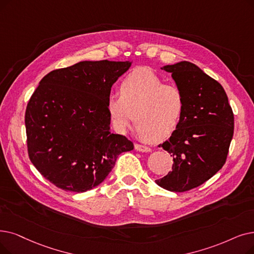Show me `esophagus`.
<instances>
[{
    "instance_id": "obj_1",
    "label": "esophagus",
    "mask_w": 254,
    "mask_h": 254,
    "mask_svg": "<svg viewBox=\"0 0 254 254\" xmlns=\"http://www.w3.org/2000/svg\"><path fill=\"white\" fill-rule=\"evenodd\" d=\"M135 149L138 150V151H142V152H149L151 150L150 147L145 146L143 144H138V143H136V144H135Z\"/></svg>"
}]
</instances>
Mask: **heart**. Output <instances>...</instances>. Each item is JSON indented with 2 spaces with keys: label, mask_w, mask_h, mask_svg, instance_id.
<instances>
[{
  "label": "heart",
  "mask_w": 254,
  "mask_h": 254,
  "mask_svg": "<svg viewBox=\"0 0 254 254\" xmlns=\"http://www.w3.org/2000/svg\"><path fill=\"white\" fill-rule=\"evenodd\" d=\"M108 98L107 110L115 127L124 130L134 120L141 137L152 142L168 138L180 126L186 98L180 87L165 84L151 68L130 71Z\"/></svg>",
  "instance_id": "obj_1"
}]
</instances>
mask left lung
Wrapping results in <instances>:
<instances>
[{"label": "left lung", "mask_w": 254, "mask_h": 254, "mask_svg": "<svg viewBox=\"0 0 254 254\" xmlns=\"http://www.w3.org/2000/svg\"><path fill=\"white\" fill-rule=\"evenodd\" d=\"M186 98L180 126L161 146L173 158L172 171L156 183L171 192L197 188L226 162L235 117L227 95L216 80L191 62L166 65Z\"/></svg>", "instance_id": "left-lung-1"}]
</instances>
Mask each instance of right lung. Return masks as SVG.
<instances>
[{
    "mask_svg": "<svg viewBox=\"0 0 254 254\" xmlns=\"http://www.w3.org/2000/svg\"><path fill=\"white\" fill-rule=\"evenodd\" d=\"M130 63L82 61L55 69L39 82L25 114L30 161L59 189L95 188L121 152L134 148L110 131L107 102L111 87Z\"/></svg>",
    "mask_w": 254,
    "mask_h": 254,
    "instance_id": "obj_1",
    "label": "right lung"
}]
</instances>
